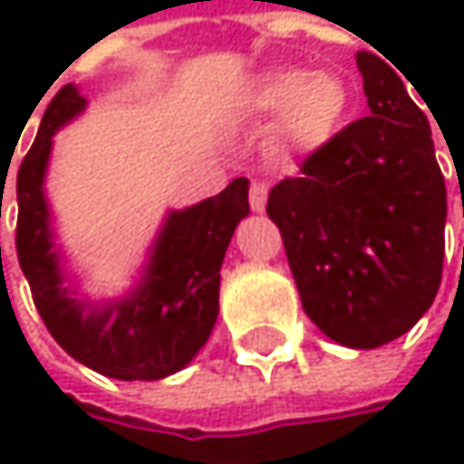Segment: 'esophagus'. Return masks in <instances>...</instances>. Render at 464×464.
<instances>
[{
    "label": "esophagus",
    "instance_id": "1",
    "mask_svg": "<svg viewBox=\"0 0 464 464\" xmlns=\"http://www.w3.org/2000/svg\"><path fill=\"white\" fill-rule=\"evenodd\" d=\"M266 198H268V185L266 182H252V188H249V207H252V212H263L266 209Z\"/></svg>",
    "mask_w": 464,
    "mask_h": 464
}]
</instances>
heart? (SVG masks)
Masks as SVG:
<instances>
[{
	"label": "heart",
	"mask_w": 464,
	"mask_h": 464,
	"mask_svg": "<svg viewBox=\"0 0 464 464\" xmlns=\"http://www.w3.org/2000/svg\"><path fill=\"white\" fill-rule=\"evenodd\" d=\"M354 104L349 80L335 69L282 66L260 74L246 91L244 110L257 121L274 118L271 150L282 158L312 155L346 126Z\"/></svg>",
	"instance_id": "1"
}]
</instances>
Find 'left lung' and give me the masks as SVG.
<instances>
[{
  "label": "left lung",
  "mask_w": 464,
  "mask_h": 464,
  "mask_svg": "<svg viewBox=\"0 0 464 464\" xmlns=\"http://www.w3.org/2000/svg\"><path fill=\"white\" fill-rule=\"evenodd\" d=\"M368 118L268 193L304 312L335 343L376 349L432 306L443 271L446 182L401 74L360 50Z\"/></svg>",
  "instance_id": "obj_1"
}]
</instances>
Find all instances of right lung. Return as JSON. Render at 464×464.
Instances as JSON below:
<instances>
[{
    "mask_svg": "<svg viewBox=\"0 0 464 464\" xmlns=\"http://www.w3.org/2000/svg\"><path fill=\"white\" fill-rule=\"evenodd\" d=\"M82 110L80 91L63 85L18 169V263L43 323L66 354L110 379L155 382L182 371L218 323L220 266L236 226L249 215V182L238 177L215 198L169 212L140 285L126 298H80L63 285L43 185L53 134Z\"/></svg>",
    "mask_w": 464,
    "mask_h": 464,
    "instance_id": "right-lung-1",
    "label": "right lung"
}]
</instances>
